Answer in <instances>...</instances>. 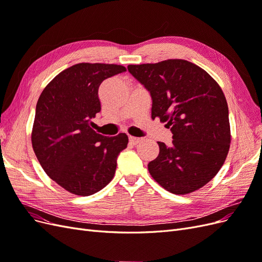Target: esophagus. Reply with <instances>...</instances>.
<instances>
[{"mask_svg":"<svg viewBox=\"0 0 262 262\" xmlns=\"http://www.w3.org/2000/svg\"><path fill=\"white\" fill-rule=\"evenodd\" d=\"M141 140H142V139L136 138V137H130V138H129V142H130V144H132V145H137L138 143H140Z\"/></svg>","mask_w":262,"mask_h":262,"instance_id":"esophagus-1","label":"esophagus"}]
</instances>
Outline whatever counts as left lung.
Returning a JSON list of instances; mask_svg holds the SVG:
<instances>
[{
    "label": "left lung",
    "mask_w": 262,
    "mask_h": 262,
    "mask_svg": "<svg viewBox=\"0 0 262 262\" xmlns=\"http://www.w3.org/2000/svg\"><path fill=\"white\" fill-rule=\"evenodd\" d=\"M128 70L150 94L153 120L160 118L172 133L169 146L157 142L160 154L147 165L150 176L173 194L202 188L223 166L231 145L223 91L187 60L130 64Z\"/></svg>",
    "instance_id": "obj_1"
}]
</instances>
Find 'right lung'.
<instances>
[{
	"instance_id": "obj_1",
	"label": "right lung",
	"mask_w": 262,
	"mask_h": 262,
	"mask_svg": "<svg viewBox=\"0 0 262 262\" xmlns=\"http://www.w3.org/2000/svg\"><path fill=\"white\" fill-rule=\"evenodd\" d=\"M126 69L106 63H77L45 87L36 106L31 144L53 181L76 195L98 192L113 180L128 136L104 137L91 128L100 112L98 89Z\"/></svg>"
}]
</instances>
